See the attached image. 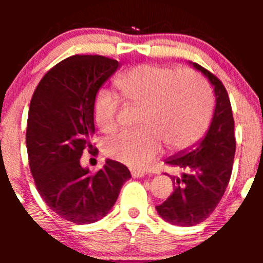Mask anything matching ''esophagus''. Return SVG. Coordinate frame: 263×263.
Wrapping results in <instances>:
<instances>
[{"label":"esophagus","instance_id":"esophagus-1","mask_svg":"<svg viewBox=\"0 0 263 263\" xmlns=\"http://www.w3.org/2000/svg\"><path fill=\"white\" fill-rule=\"evenodd\" d=\"M145 176L144 172H140V171H132V177L134 178H142Z\"/></svg>","mask_w":263,"mask_h":263}]
</instances>
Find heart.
I'll list each match as a JSON object with an SVG mask.
<instances>
[{
  "instance_id": "heart-1",
  "label": "heart",
  "mask_w": 263,
  "mask_h": 263,
  "mask_svg": "<svg viewBox=\"0 0 263 263\" xmlns=\"http://www.w3.org/2000/svg\"><path fill=\"white\" fill-rule=\"evenodd\" d=\"M124 99L140 107L135 131H124L105 144L109 156L136 169L151 165L163 141L173 150L191 146L205 135L213 102L206 87L192 73L155 65H139L116 80ZM119 100L100 90L94 100V118L103 132L117 127Z\"/></svg>"
}]
</instances>
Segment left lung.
<instances>
[{
    "label": "left lung",
    "mask_w": 263,
    "mask_h": 263,
    "mask_svg": "<svg viewBox=\"0 0 263 263\" xmlns=\"http://www.w3.org/2000/svg\"><path fill=\"white\" fill-rule=\"evenodd\" d=\"M188 63L214 87L215 108L203 139L165 160L183 173L171 177L177 183L174 192L155 209L161 219L179 227H193L213 214L230 181L235 154L234 119L227 89L202 66Z\"/></svg>",
    "instance_id": "obj_1"
}]
</instances>
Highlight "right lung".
Segmentation results:
<instances>
[{
  "instance_id": "1",
  "label": "right lung",
  "mask_w": 263,
  "mask_h": 263,
  "mask_svg": "<svg viewBox=\"0 0 263 263\" xmlns=\"http://www.w3.org/2000/svg\"><path fill=\"white\" fill-rule=\"evenodd\" d=\"M118 67L104 55L66 58L44 75L29 107L26 148L36 190L52 211L75 224L103 219L131 178L110 159L95 174L80 164L82 151L92 150L95 97Z\"/></svg>"
}]
</instances>
